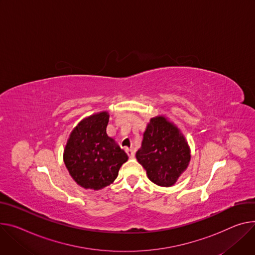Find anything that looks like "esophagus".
Returning a JSON list of instances; mask_svg holds the SVG:
<instances>
[{
    "mask_svg": "<svg viewBox=\"0 0 255 255\" xmlns=\"http://www.w3.org/2000/svg\"><path fill=\"white\" fill-rule=\"evenodd\" d=\"M126 152L129 155V157H131V158L135 157V151L132 148H126Z\"/></svg>",
    "mask_w": 255,
    "mask_h": 255,
    "instance_id": "1",
    "label": "esophagus"
}]
</instances>
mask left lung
<instances>
[{"label":"left lung","mask_w":255,"mask_h":255,"mask_svg":"<svg viewBox=\"0 0 255 255\" xmlns=\"http://www.w3.org/2000/svg\"><path fill=\"white\" fill-rule=\"evenodd\" d=\"M190 157L189 146L178 128L160 116L151 118L141 148L136 152L149 180L158 186H172L187 169Z\"/></svg>","instance_id":"obj_1"}]
</instances>
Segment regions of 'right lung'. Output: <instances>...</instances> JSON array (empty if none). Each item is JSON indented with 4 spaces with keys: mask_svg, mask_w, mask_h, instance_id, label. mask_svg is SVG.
<instances>
[{
    "mask_svg": "<svg viewBox=\"0 0 255 255\" xmlns=\"http://www.w3.org/2000/svg\"><path fill=\"white\" fill-rule=\"evenodd\" d=\"M109 114L102 112L81 121L69 137L64 161L69 174L85 189L100 190L117 178L127 153L108 136Z\"/></svg>",
    "mask_w": 255,
    "mask_h": 255,
    "instance_id": "add662e5",
    "label": "right lung"
}]
</instances>
